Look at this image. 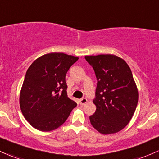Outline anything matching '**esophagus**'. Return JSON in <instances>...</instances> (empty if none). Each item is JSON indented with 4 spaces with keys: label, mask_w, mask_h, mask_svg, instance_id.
I'll list each match as a JSON object with an SVG mask.
<instances>
[{
    "label": "esophagus",
    "mask_w": 159,
    "mask_h": 159,
    "mask_svg": "<svg viewBox=\"0 0 159 159\" xmlns=\"http://www.w3.org/2000/svg\"><path fill=\"white\" fill-rule=\"evenodd\" d=\"M80 103H81V105H84V104H86L87 102H88V99H87L86 98H82L81 99L79 100Z\"/></svg>",
    "instance_id": "34e87169"
}]
</instances>
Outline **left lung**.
Here are the masks:
<instances>
[{
    "label": "left lung",
    "instance_id": "8db88e82",
    "mask_svg": "<svg viewBox=\"0 0 159 159\" xmlns=\"http://www.w3.org/2000/svg\"><path fill=\"white\" fill-rule=\"evenodd\" d=\"M97 79L95 113L92 126L102 134L119 132L131 120L137 102L138 89L126 62L113 54L85 56Z\"/></svg>",
    "mask_w": 159,
    "mask_h": 159
}]
</instances>
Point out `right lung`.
<instances>
[{
  "mask_svg": "<svg viewBox=\"0 0 159 159\" xmlns=\"http://www.w3.org/2000/svg\"><path fill=\"white\" fill-rule=\"evenodd\" d=\"M78 60V57L63 53H50L38 57L29 66L20 90V106L34 128L55 130L76 107V102L67 96L66 75Z\"/></svg>",
  "mask_w": 159,
  "mask_h": 159,
  "instance_id": "obj_1",
  "label": "right lung"
}]
</instances>
